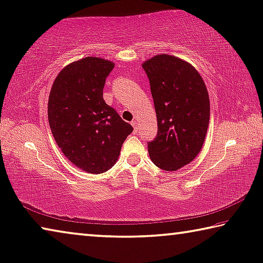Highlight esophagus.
<instances>
[{
  "mask_svg": "<svg viewBox=\"0 0 263 263\" xmlns=\"http://www.w3.org/2000/svg\"><path fill=\"white\" fill-rule=\"evenodd\" d=\"M132 126H133V128H135V131L137 132L138 131V128H139V124H138V122H137V120H132Z\"/></svg>",
  "mask_w": 263,
  "mask_h": 263,
  "instance_id": "1",
  "label": "esophagus"
}]
</instances>
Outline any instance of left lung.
Listing matches in <instances>:
<instances>
[{"instance_id":"obj_1","label":"left lung","mask_w":263,"mask_h":263,"mask_svg":"<svg viewBox=\"0 0 263 263\" xmlns=\"http://www.w3.org/2000/svg\"><path fill=\"white\" fill-rule=\"evenodd\" d=\"M157 114L156 138L147 141L154 165L176 171L198 156L210 124V97L193 66L170 55L143 64Z\"/></svg>"}]
</instances>
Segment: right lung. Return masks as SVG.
Returning a JSON list of instances; mask_svg holds the SVG:
<instances>
[{"mask_svg": "<svg viewBox=\"0 0 263 263\" xmlns=\"http://www.w3.org/2000/svg\"><path fill=\"white\" fill-rule=\"evenodd\" d=\"M115 64L85 57L62 70L51 87L48 118L58 147L89 173H103L115 165L133 127L103 98L106 77Z\"/></svg>", "mask_w": 263, "mask_h": 263, "instance_id": "obj_1", "label": "right lung"}]
</instances>
